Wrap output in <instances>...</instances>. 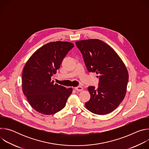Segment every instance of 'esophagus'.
<instances>
[{
  "mask_svg": "<svg viewBox=\"0 0 149 149\" xmlns=\"http://www.w3.org/2000/svg\"><path fill=\"white\" fill-rule=\"evenodd\" d=\"M75 90L77 91H81L83 90V88L82 87H80V86H78V87H77L75 88Z\"/></svg>",
  "mask_w": 149,
  "mask_h": 149,
  "instance_id": "esophagus-1",
  "label": "esophagus"
}]
</instances>
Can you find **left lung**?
<instances>
[{"mask_svg": "<svg viewBox=\"0 0 149 149\" xmlns=\"http://www.w3.org/2000/svg\"><path fill=\"white\" fill-rule=\"evenodd\" d=\"M90 72L99 76L98 87L88 88L91 95L85 103L91 113L107 114L113 111L123 100L129 81V74L121 58L109 45L96 39L75 42Z\"/></svg>", "mask_w": 149, "mask_h": 149, "instance_id": "left-lung-1", "label": "left lung"}]
</instances>
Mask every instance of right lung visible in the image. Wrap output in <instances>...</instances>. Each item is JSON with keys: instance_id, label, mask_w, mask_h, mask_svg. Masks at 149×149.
Instances as JSON below:
<instances>
[{"instance_id": "1", "label": "right lung", "mask_w": 149, "mask_h": 149, "mask_svg": "<svg viewBox=\"0 0 149 149\" xmlns=\"http://www.w3.org/2000/svg\"><path fill=\"white\" fill-rule=\"evenodd\" d=\"M74 47L68 42H50L38 49L25 64L23 92L32 107L39 113L51 115L65 107L72 89L54 84L51 77Z\"/></svg>"}]
</instances>
